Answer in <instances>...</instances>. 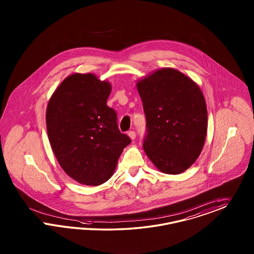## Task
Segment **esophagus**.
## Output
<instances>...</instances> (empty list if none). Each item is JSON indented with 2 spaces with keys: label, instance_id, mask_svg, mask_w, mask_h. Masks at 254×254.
I'll list each match as a JSON object with an SVG mask.
<instances>
[{
  "label": "esophagus",
  "instance_id": "34e87169",
  "mask_svg": "<svg viewBox=\"0 0 254 254\" xmlns=\"http://www.w3.org/2000/svg\"><path fill=\"white\" fill-rule=\"evenodd\" d=\"M128 136H129V138L131 139V140H134L135 138H136V132L134 131V130H130V131H128Z\"/></svg>",
  "mask_w": 254,
  "mask_h": 254
}]
</instances>
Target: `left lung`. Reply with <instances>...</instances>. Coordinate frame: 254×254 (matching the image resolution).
I'll list each match as a JSON object with an SVG mask.
<instances>
[{
	"mask_svg": "<svg viewBox=\"0 0 254 254\" xmlns=\"http://www.w3.org/2000/svg\"><path fill=\"white\" fill-rule=\"evenodd\" d=\"M146 118L143 149L162 173L177 175L200 156L207 109L200 87L174 68L158 70L137 83Z\"/></svg>",
	"mask_w": 254,
	"mask_h": 254,
	"instance_id": "left-lung-1",
	"label": "left lung"
}]
</instances>
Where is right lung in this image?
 I'll list each match as a JSON object with an SVG mask.
<instances>
[{"label": "right lung", "instance_id": "right-lung-1", "mask_svg": "<svg viewBox=\"0 0 254 254\" xmlns=\"http://www.w3.org/2000/svg\"><path fill=\"white\" fill-rule=\"evenodd\" d=\"M112 86L94 74H73L53 93L47 130L63 170L80 184L97 186L114 174L131 140L121 133L117 114L107 106Z\"/></svg>", "mask_w": 254, "mask_h": 254}]
</instances>
